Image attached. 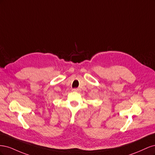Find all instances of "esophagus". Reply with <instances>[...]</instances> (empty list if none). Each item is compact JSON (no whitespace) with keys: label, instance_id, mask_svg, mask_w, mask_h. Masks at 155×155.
Masks as SVG:
<instances>
[{"label":"esophagus","instance_id":"1","mask_svg":"<svg viewBox=\"0 0 155 155\" xmlns=\"http://www.w3.org/2000/svg\"><path fill=\"white\" fill-rule=\"evenodd\" d=\"M72 91L74 92H79V91H80V89H79V88H73Z\"/></svg>","mask_w":155,"mask_h":155}]
</instances>
